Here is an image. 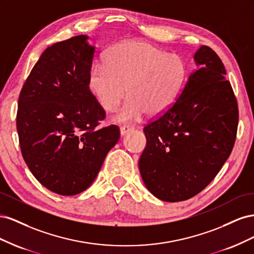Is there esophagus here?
Here are the masks:
<instances>
[{"label": "esophagus", "mask_w": 254, "mask_h": 254, "mask_svg": "<svg viewBox=\"0 0 254 254\" xmlns=\"http://www.w3.org/2000/svg\"><path fill=\"white\" fill-rule=\"evenodd\" d=\"M131 131H132V128L129 127V126H123L120 129V133H121L122 136H124V135H126L127 133L131 132Z\"/></svg>", "instance_id": "1"}]
</instances>
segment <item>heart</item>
<instances>
[{
	"mask_svg": "<svg viewBox=\"0 0 254 254\" xmlns=\"http://www.w3.org/2000/svg\"><path fill=\"white\" fill-rule=\"evenodd\" d=\"M186 77L180 56L142 40H127L114 45L103 64L91 67L88 87L98 105L114 112L126 96L127 102L114 115L117 124L163 114L176 102Z\"/></svg>",
	"mask_w": 254,
	"mask_h": 254,
	"instance_id": "1",
	"label": "heart"
}]
</instances>
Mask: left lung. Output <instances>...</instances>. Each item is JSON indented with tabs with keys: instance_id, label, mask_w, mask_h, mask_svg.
<instances>
[{
	"instance_id": "left-lung-1",
	"label": "left lung",
	"mask_w": 254,
	"mask_h": 254,
	"mask_svg": "<svg viewBox=\"0 0 254 254\" xmlns=\"http://www.w3.org/2000/svg\"><path fill=\"white\" fill-rule=\"evenodd\" d=\"M193 58L197 68L178 98L144 128L142 179L153 196L167 202L201 191L225 164L236 136L237 102L220 58L205 45Z\"/></svg>"
}]
</instances>
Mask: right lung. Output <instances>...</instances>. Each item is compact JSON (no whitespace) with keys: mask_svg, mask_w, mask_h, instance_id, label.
Instances as JSON below:
<instances>
[{"mask_svg":"<svg viewBox=\"0 0 254 254\" xmlns=\"http://www.w3.org/2000/svg\"><path fill=\"white\" fill-rule=\"evenodd\" d=\"M80 35L51 45L33 67L19 97L17 129L29 171L63 196L87 190L120 139L88 87L96 47Z\"/></svg>","mask_w":254,"mask_h":254,"instance_id":"1","label":"right lung"}]
</instances>
